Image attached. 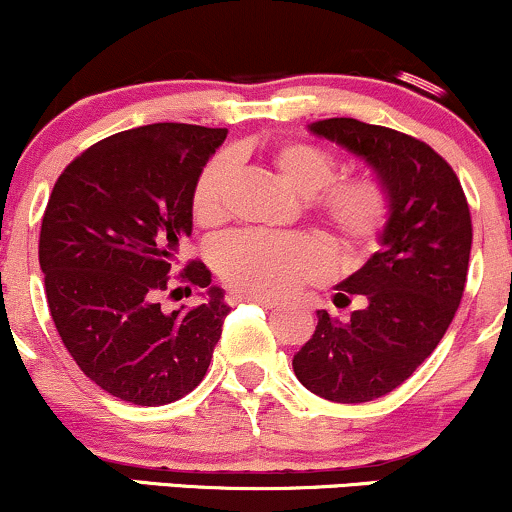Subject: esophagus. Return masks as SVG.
Instances as JSON below:
<instances>
[{"instance_id":"esophagus-1","label":"esophagus","mask_w":512,"mask_h":512,"mask_svg":"<svg viewBox=\"0 0 512 512\" xmlns=\"http://www.w3.org/2000/svg\"><path fill=\"white\" fill-rule=\"evenodd\" d=\"M239 299H246V302H254L258 306H263V309H275V299H268V297H256V294H239Z\"/></svg>"}]
</instances>
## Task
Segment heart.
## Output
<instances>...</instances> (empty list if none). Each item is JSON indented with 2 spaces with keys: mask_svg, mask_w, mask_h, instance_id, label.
I'll return each mask as SVG.
<instances>
[{
  "mask_svg": "<svg viewBox=\"0 0 512 512\" xmlns=\"http://www.w3.org/2000/svg\"><path fill=\"white\" fill-rule=\"evenodd\" d=\"M270 160L280 177L297 194L306 196L309 213L328 227L342 254L362 258L374 249L393 210L390 191L381 179L374 174H354L328 187L338 172V160L306 141L282 143ZM232 170V158L222 153L198 174L191 194V215L198 227H218L227 218ZM213 263L234 290L278 299L304 282L326 278L333 268V256L316 234L242 232L215 246Z\"/></svg>",
  "mask_w": 512,
  "mask_h": 512,
  "instance_id": "1",
  "label": "heart"
}]
</instances>
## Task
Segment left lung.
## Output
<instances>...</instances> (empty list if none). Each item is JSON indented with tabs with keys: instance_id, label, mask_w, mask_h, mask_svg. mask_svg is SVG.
Returning a JSON list of instances; mask_svg holds the SVG:
<instances>
[{
	"instance_id": "obj_1",
	"label": "left lung",
	"mask_w": 512,
	"mask_h": 512,
	"mask_svg": "<svg viewBox=\"0 0 512 512\" xmlns=\"http://www.w3.org/2000/svg\"><path fill=\"white\" fill-rule=\"evenodd\" d=\"M309 131L369 162L393 201L381 249L333 299L347 306L359 297L362 306L345 321L318 311L314 335L292 359L311 393L357 405L402 386L446 335L470 266V206L453 167L419 138L350 117Z\"/></svg>"
}]
</instances>
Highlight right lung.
<instances>
[{"instance_id": "obj_1", "label": "right lung", "mask_w": 512, "mask_h": 512, "mask_svg": "<svg viewBox=\"0 0 512 512\" xmlns=\"http://www.w3.org/2000/svg\"><path fill=\"white\" fill-rule=\"evenodd\" d=\"M225 138L174 122L119 131L54 184L38 249L47 306L78 369L114 398L167 405L206 376L230 314L225 294L191 261L177 280L206 287V302L165 314L158 299L191 237L198 174Z\"/></svg>"}]
</instances>
